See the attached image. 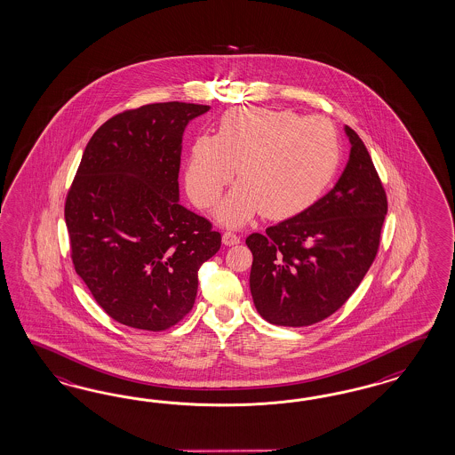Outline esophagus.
Instances as JSON below:
<instances>
[{
    "instance_id": "1",
    "label": "esophagus",
    "mask_w": 455,
    "mask_h": 455,
    "mask_svg": "<svg viewBox=\"0 0 455 455\" xmlns=\"http://www.w3.org/2000/svg\"><path fill=\"white\" fill-rule=\"evenodd\" d=\"M221 242L227 245V247H232V245H238L240 243V236L234 234V232H225L221 235Z\"/></svg>"
}]
</instances>
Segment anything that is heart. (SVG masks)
I'll return each mask as SVG.
<instances>
[{
  "mask_svg": "<svg viewBox=\"0 0 455 455\" xmlns=\"http://www.w3.org/2000/svg\"><path fill=\"white\" fill-rule=\"evenodd\" d=\"M340 143L333 124L274 108H232L221 115L217 135L195 138L185 170L196 207H212L232 181L240 183L215 210L217 220L240 227L259 212L285 220L312 207L333 179Z\"/></svg>",
  "mask_w": 455,
  "mask_h": 455,
  "instance_id": "1",
  "label": "heart"
}]
</instances>
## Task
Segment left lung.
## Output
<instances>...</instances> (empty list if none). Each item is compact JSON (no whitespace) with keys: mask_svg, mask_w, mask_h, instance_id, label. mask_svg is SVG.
Listing matches in <instances>:
<instances>
[{"mask_svg":"<svg viewBox=\"0 0 455 455\" xmlns=\"http://www.w3.org/2000/svg\"><path fill=\"white\" fill-rule=\"evenodd\" d=\"M350 155L331 192L302 213L245 240L250 291L267 322L305 327L331 317L369 272L380 243L387 196L372 158L345 124Z\"/></svg>","mask_w":455,"mask_h":455,"instance_id":"1","label":"left lung"}]
</instances>
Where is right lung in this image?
<instances>
[{
	"instance_id": "1",
	"label": "right lung",
	"mask_w": 455,
	"mask_h": 455,
	"mask_svg": "<svg viewBox=\"0 0 455 455\" xmlns=\"http://www.w3.org/2000/svg\"><path fill=\"white\" fill-rule=\"evenodd\" d=\"M210 110L153 103L90 138L65 205L76 274L113 320L165 331L192 310L198 270L221 245L212 223L180 204L181 138Z\"/></svg>"
}]
</instances>
